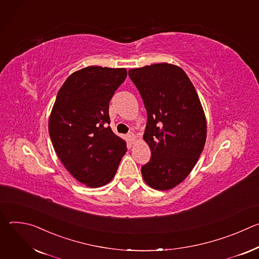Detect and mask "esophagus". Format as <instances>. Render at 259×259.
<instances>
[{
	"label": "esophagus",
	"instance_id": "1",
	"mask_svg": "<svg viewBox=\"0 0 259 259\" xmlns=\"http://www.w3.org/2000/svg\"><path fill=\"white\" fill-rule=\"evenodd\" d=\"M128 139H129V141H130L131 143H134L135 140H136V135H135L134 133H129V134H128Z\"/></svg>",
	"mask_w": 259,
	"mask_h": 259
}]
</instances>
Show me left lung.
<instances>
[{
	"instance_id": "left-lung-1",
	"label": "left lung",
	"mask_w": 259,
	"mask_h": 259,
	"mask_svg": "<svg viewBox=\"0 0 259 259\" xmlns=\"http://www.w3.org/2000/svg\"><path fill=\"white\" fill-rule=\"evenodd\" d=\"M147 113L143 140L152 158L142 166L147 186L168 191L186 179L197 164L207 137L198 93L184 70L171 63L129 69Z\"/></svg>"
}]
</instances>
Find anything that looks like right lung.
<instances>
[{
    "instance_id": "add662e5",
    "label": "right lung",
    "mask_w": 259,
    "mask_h": 259,
    "mask_svg": "<svg viewBox=\"0 0 259 259\" xmlns=\"http://www.w3.org/2000/svg\"><path fill=\"white\" fill-rule=\"evenodd\" d=\"M127 77L126 68L87 66L65 80L49 117L50 138L66 170L88 188L112 180L126 142L109 124L108 104Z\"/></svg>"
}]
</instances>
